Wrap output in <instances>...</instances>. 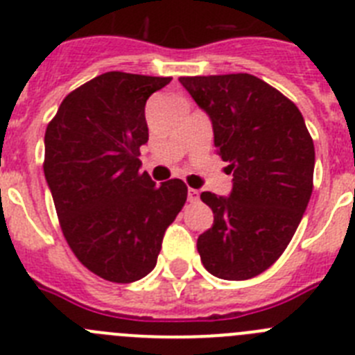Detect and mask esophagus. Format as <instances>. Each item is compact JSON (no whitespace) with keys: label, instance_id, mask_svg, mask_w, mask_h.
Returning <instances> with one entry per match:
<instances>
[{"label":"esophagus","instance_id":"1","mask_svg":"<svg viewBox=\"0 0 355 355\" xmlns=\"http://www.w3.org/2000/svg\"><path fill=\"white\" fill-rule=\"evenodd\" d=\"M188 200L190 202H197L199 200V192H197L196 188H188Z\"/></svg>","mask_w":355,"mask_h":355}]
</instances>
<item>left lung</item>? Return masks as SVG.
Masks as SVG:
<instances>
[{
    "label": "left lung",
    "mask_w": 355,
    "mask_h": 355,
    "mask_svg": "<svg viewBox=\"0 0 355 355\" xmlns=\"http://www.w3.org/2000/svg\"><path fill=\"white\" fill-rule=\"evenodd\" d=\"M211 121L233 172L229 197L202 192L213 225L197 238L206 270L225 281L265 272L284 252L313 192L315 146L302 114L252 74L180 78Z\"/></svg>",
    "instance_id": "obj_1"
}]
</instances>
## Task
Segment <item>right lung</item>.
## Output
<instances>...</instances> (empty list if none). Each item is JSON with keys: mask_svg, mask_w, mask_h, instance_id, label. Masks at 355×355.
<instances>
[{"mask_svg": "<svg viewBox=\"0 0 355 355\" xmlns=\"http://www.w3.org/2000/svg\"><path fill=\"white\" fill-rule=\"evenodd\" d=\"M171 80L105 72L65 97L44 137V175L65 240L112 283H133L155 268L163 234L187 200L181 180L156 187L140 172L146 103Z\"/></svg>", "mask_w": 355, "mask_h": 355, "instance_id": "add662e5", "label": "right lung"}]
</instances>
